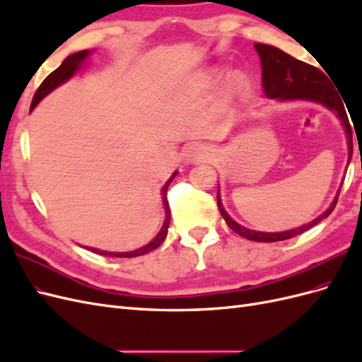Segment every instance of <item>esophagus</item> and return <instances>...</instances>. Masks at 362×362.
<instances>
[{
	"label": "esophagus",
	"instance_id": "obj_1",
	"mask_svg": "<svg viewBox=\"0 0 362 362\" xmlns=\"http://www.w3.org/2000/svg\"><path fill=\"white\" fill-rule=\"evenodd\" d=\"M184 157H185V160L190 161V163L202 161L208 157V149L201 144H193L187 149H185Z\"/></svg>",
	"mask_w": 362,
	"mask_h": 362
}]
</instances>
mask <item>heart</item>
<instances>
[{
    "instance_id": "heart-1",
    "label": "heart",
    "mask_w": 362,
    "mask_h": 362,
    "mask_svg": "<svg viewBox=\"0 0 362 362\" xmlns=\"http://www.w3.org/2000/svg\"><path fill=\"white\" fill-rule=\"evenodd\" d=\"M221 75H222V74L218 72V71L211 72V74L208 75L206 78H205V84H206V86H214V84L218 81V78H221ZM243 86H245V83H243L242 76H240V75H234V76H231V78H229L228 83L225 84V95L229 96V98H233V96H235V95H238L240 92H242Z\"/></svg>"
}]
</instances>
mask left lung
<instances>
[{
	"instance_id": "8db88e82",
	"label": "left lung",
	"mask_w": 362,
	"mask_h": 362,
	"mask_svg": "<svg viewBox=\"0 0 362 362\" xmlns=\"http://www.w3.org/2000/svg\"><path fill=\"white\" fill-rule=\"evenodd\" d=\"M255 49L261 59V69H262V89L267 98H273L278 101H311L315 104H320L326 108H329L331 112L337 115V117L341 120L343 129L347 139V149H349V158L347 166L352 158L354 145H352V129H350V124L347 119V113L344 110V104L341 98L337 93V90L332 87V83L329 78L320 71L308 63H303L298 59L291 57L290 54L281 51L276 47L264 45V43H255ZM339 189L335 194L332 204L329 205L326 211H323L319 217H315L310 223H305L299 228L288 229V231L281 233H261L254 231V229L245 228L238 225L234 218L229 216L222 205L221 199V189L217 185V206L221 211L222 217L225 218L226 225L233 229L234 233L242 235L252 242H262V243H272V242H282V240H288L291 237L299 235L305 231H308L310 228L315 226L323 218H326L332 213V210L338 201Z\"/></svg>"
}]
</instances>
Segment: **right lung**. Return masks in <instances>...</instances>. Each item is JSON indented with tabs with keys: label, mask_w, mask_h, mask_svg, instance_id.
<instances>
[{
	"label": "right lung",
	"mask_w": 362,
	"mask_h": 362,
	"mask_svg": "<svg viewBox=\"0 0 362 362\" xmlns=\"http://www.w3.org/2000/svg\"><path fill=\"white\" fill-rule=\"evenodd\" d=\"M89 49H84V51H78V52H74L71 54L69 57H66L63 60V63L60 64V66L51 72L45 80H43V83L39 86L37 92L35 93V98H33L31 101V107H30V112H33V108H35L43 98H45L48 93H51L54 89H57V87L63 83H66L69 78H72V76L78 72L81 69V66L84 64V62L87 60V57L90 56ZM178 170H175L172 173V177L166 181V184L163 185L161 189V199H163V205H164V211H166V218H164V223L160 229V233L151 240V242L148 245H145L144 247H139L136 250H129V252H107V250H101V249H95V247H86V249H90L92 252H95V254H100V255H105V257H116V258H133V257H140V255H145L148 254V252L157 249L163 242L164 238H166L168 235V228H169V223H170V208H169V204H168V187L169 184L172 182V180L177 177Z\"/></svg>",
	"instance_id": "right-lung-1"
}]
</instances>
